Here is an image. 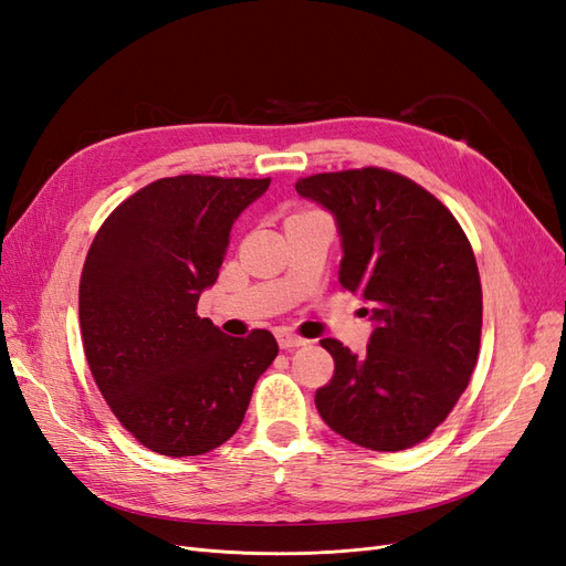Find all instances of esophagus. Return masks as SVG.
<instances>
[{"label":"esophagus","mask_w":566,"mask_h":566,"mask_svg":"<svg viewBox=\"0 0 566 566\" xmlns=\"http://www.w3.org/2000/svg\"><path fill=\"white\" fill-rule=\"evenodd\" d=\"M276 339H279L281 349H295V347L306 345L304 337H300V335H295V333H290L287 328H279V331H276Z\"/></svg>","instance_id":"34e87169"}]
</instances>
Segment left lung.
I'll list each match as a JSON object with an SVG mask.
<instances>
[{"mask_svg": "<svg viewBox=\"0 0 566 566\" xmlns=\"http://www.w3.org/2000/svg\"><path fill=\"white\" fill-rule=\"evenodd\" d=\"M295 188L335 214L339 285L378 323L364 356L321 339L335 373L314 397L318 416L370 451L416 447L449 418L476 366L482 283L468 235L447 205L391 169L323 172Z\"/></svg>", "mask_w": 566, "mask_h": 566, "instance_id": "1", "label": "left lung"}]
</instances>
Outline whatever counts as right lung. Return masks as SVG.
<instances>
[{"label": "right lung", "instance_id": "obj_1", "mask_svg": "<svg viewBox=\"0 0 566 566\" xmlns=\"http://www.w3.org/2000/svg\"><path fill=\"white\" fill-rule=\"evenodd\" d=\"M271 179L165 177L101 224L80 279V331L119 424L160 455H202L241 427L276 337H229L196 314L233 221Z\"/></svg>", "mask_w": 566, "mask_h": 566}]
</instances>
